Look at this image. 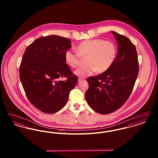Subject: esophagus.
<instances>
[{
	"mask_svg": "<svg viewBox=\"0 0 158 158\" xmlns=\"http://www.w3.org/2000/svg\"><path fill=\"white\" fill-rule=\"evenodd\" d=\"M82 81H85V79H83V78H81V77H79L78 79V82H82Z\"/></svg>",
	"mask_w": 158,
	"mask_h": 158,
	"instance_id": "1",
	"label": "esophagus"
}]
</instances>
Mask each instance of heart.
<instances>
[{"label":"heart","instance_id":"b5f03b06","mask_svg":"<svg viewBox=\"0 0 158 158\" xmlns=\"http://www.w3.org/2000/svg\"><path fill=\"white\" fill-rule=\"evenodd\" d=\"M77 54L68 50L64 59L68 65L73 69L77 68L84 59L85 66L76 70L75 74L79 77H86L94 72L103 73L113 65L117 56V47L111 41L95 38L86 40L76 47Z\"/></svg>","mask_w":158,"mask_h":158}]
</instances>
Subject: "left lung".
<instances>
[{
	"instance_id": "1",
	"label": "left lung",
	"mask_w": 158,
	"mask_h": 158,
	"mask_svg": "<svg viewBox=\"0 0 158 158\" xmlns=\"http://www.w3.org/2000/svg\"><path fill=\"white\" fill-rule=\"evenodd\" d=\"M118 44L114 62L106 72L87 79L85 98L90 108L101 114L113 113L127 100L139 72L135 45L124 35L111 31Z\"/></svg>"
}]
</instances>
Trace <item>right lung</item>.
I'll return each mask as SVG.
<instances>
[{
    "mask_svg": "<svg viewBox=\"0 0 158 158\" xmlns=\"http://www.w3.org/2000/svg\"><path fill=\"white\" fill-rule=\"evenodd\" d=\"M67 38L41 37L26 48L19 68V77L26 95L40 111L57 113L68 102L77 77L66 63L64 54L71 47ZM65 77L63 81L59 79Z\"/></svg>",
    "mask_w": 158,
    "mask_h": 158,
    "instance_id": "obj_1",
    "label": "right lung"
}]
</instances>
